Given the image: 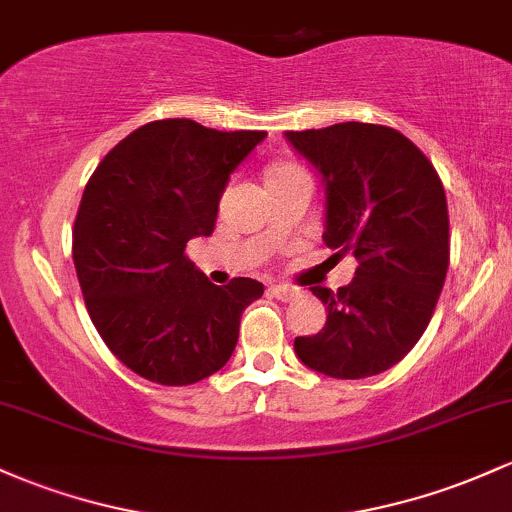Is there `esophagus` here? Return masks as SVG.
<instances>
[{
    "label": "esophagus",
    "instance_id": "obj_1",
    "mask_svg": "<svg viewBox=\"0 0 512 512\" xmlns=\"http://www.w3.org/2000/svg\"><path fill=\"white\" fill-rule=\"evenodd\" d=\"M269 294L279 301H294L296 296H299V289H294V286H286V284H274V286H269Z\"/></svg>",
    "mask_w": 512,
    "mask_h": 512
}]
</instances>
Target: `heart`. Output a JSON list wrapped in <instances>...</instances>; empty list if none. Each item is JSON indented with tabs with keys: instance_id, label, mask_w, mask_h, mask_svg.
<instances>
[{
	"instance_id": "obj_1",
	"label": "heart",
	"mask_w": 512,
	"mask_h": 512,
	"mask_svg": "<svg viewBox=\"0 0 512 512\" xmlns=\"http://www.w3.org/2000/svg\"><path fill=\"white\" fill-rule=\"evenodd\" d=\"M289 170H294V167H277V170H274V174H282V172H289Z\"/></svg>"
}]
</instances>
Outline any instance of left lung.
Listing matches in <instances>:
<instances>
[{"mask_svg": "<svg viewBox=\"0 0 512 512\" xmlns=\"http://www.w3.org/2000/svg\"><path fill=\"white\" fill-rule=\"evenodd\" d=\"M325 184L323 240L352 252L355 279L338 291L311 286L328 308L320 333L296 338L306 367L333 379L391 369L428 328L449 267L445 187L403 133L376 123L286 131Z\"/></svg>", "mask_w": 512, "mask_h": 512, "instance_id": "8db88e82", "label": "left lung"}]
</instances>
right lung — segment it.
I'll return each instance as SVG.
<instances>
[{
  "instance_id": "1",
  "label": "right lung",
  "mask_w": 512,
  "mask_h": 512,
  "mask_svg": "<svg viewBox=\"0 0 512 512\" xmlns=\"http://www.w3.org/2000/svg\"><path fill=\"white\" fill-rule=\"evenodd\" d=\"M265 131H216L189 119L145 123L89 177L72 260L94 328L131 372L187 386L228 362L240 316L265 294L255 279L211 284L184 255L211 235L230 172Z\"/></svg>"
}]
</instances>
